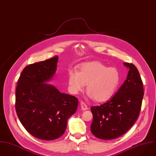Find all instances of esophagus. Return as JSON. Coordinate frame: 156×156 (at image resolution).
I'll use <instances>...</instances> for the list:
<instances>
[{
	"label": "esophagus",
	"instance_id": "34e87169",
	"mask_svg": "<svg viewBox=\"0 0 156 156\" xmlns=\"http://www.w3.org/2000/svg\"><path fill=\"white\" fill-rule=\"evenodd\" d=\"M80 106H81V108L83 110H87L88 109V107H87V105L85 104V102H84L83 101H81L80 102Z\"/></svg>",
	"mask_w": 156,
	"mask_h": 156
}]
</instances>
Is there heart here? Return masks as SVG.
Instances as JSON below:
<instances>
[{"label": "heart", "mask_w": 156, "mask_h": 156, "mask_svg": "<svg viewBox=\"0 0 156 156\" xmlns=\"http://www.w3.org/2000/svg\"><path fill=\"white\" fill-rule=\"evenodd\" d=\"M67 81L72 94L82 92L87 85L86 90L89 98L102 102L110 98L117 90L120 73L116 67H108L99 62H91L81 65L78 72L70 71Z\"/></svg>", "instance_id": "1"}]
</instances>
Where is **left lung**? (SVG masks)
I'll list each match as a JSON object with an SVG mask.
<instances>
[{"label": "left lung", "instance_id": "8db88e82", "mask_svg": "<svg viewBox=\"0 0 156 156\" xmlns=\"http://www.w3.org/2000/svg\"><path fill=\"white\" fill-rule=\"evenodd\" d=\"M129 70L126 80L108 101L92 107L91 132L104 140L114 139L125 133L137 120L144 97L143 83L136 67L123 63Z\"/></svg>", "mask_w": 156, "mask_h": 156}]
</instances>
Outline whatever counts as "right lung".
I'll use <instances>...</instances> for the list:
<instances>
[{
  "label": "right lung",
  "mask_w": 156,
  "mask_h": 156,
  "mask_svg": "<svg viewBox=\"0 0 156 156\" xmlns=\"http://www.w3.org/2000/svg\"><path fill=\"white\" fill-rule=\"evenodd\" d=\"M58 56L25 67L17 81L16 110L25 128L33 136L51 140L62 136L78 100L46 83L55 74Z\"/></svg>",
  "instance_id": "add662e5"
}]
</instances>
